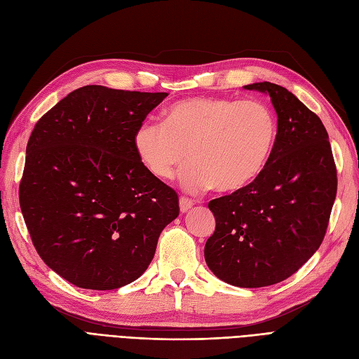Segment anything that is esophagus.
I'll return each mask as SVG.
<instances>
[{
  "mask_svg": "<svg viewBox=\"0 0 359 359\" xmlns=\"http://www.w3.org/2000/svg\"><path fill=\"white\" fill-rule=\"evenodd\" d=\"M193 206V201H190L189 198H180V210L181 212H187Z\"/></svg>",
  "mask_w": 359,
  "mask_h": 359,
  "instance_id": "1",
  "label": "esophagus"
}]
</instances>
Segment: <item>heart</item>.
<instances>
[{"mask_svg": "<svg viewBox=\"0 0 359 359\" xmlns=\"http://www.w3.org/2000/svg\"><path fill=\"white\" fill-rule=\"evenodd\" d=\"M277 137L276 114L264 102L193 97L170 104L165 121L140 123L133 147L139 161L158 180H170L189 151L184 187L235 191L264 172Z\"/></svg>", "mask_w": 359, "mask_h": 359, "instance_id": "1", "label": "heart"}]
</instances>
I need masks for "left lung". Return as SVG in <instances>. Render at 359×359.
<instances>
[{
  "mask_svg": "<svg viewBox=\"0 0 359 359\" xmlns=\"http://www.w3.org/2000/svg\"><path fill=\"white\" fill-rule=\"evenodd\" d=\"M244 88L271 97L277 144L255 181L208 203L215 231L205 244V260L226 283L264 287L295 274L320 247L337 194V168L320 118L290 91L271 82Z\"/></svg>",
  "mask_w": 359,
  "mask_h": 359,
  "instance_id": "obj_1",
  "label": "left lung"
}]
</instances>
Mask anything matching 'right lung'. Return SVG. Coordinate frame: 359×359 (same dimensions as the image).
Listing matches in <instances>:
<instances>
[{
    "label": "right lung",
    "mask_w": 359,
    "mask_h": 359,
    "mask_svg": "<svg viewBox=\"0 0 359 359\" xmlns=\"http://www.w3.org/2000/svg\"><path fill=\"white\" fill-rule=\"evenodd\" d=\"M166 95L86 85L32 130L20 211L43 262L74 286L132 283L180 214L177 191L151 175L133 147L137 126Z\"/></svg>",
    "instance_id": "right-lung-1"
}]
</instances>
